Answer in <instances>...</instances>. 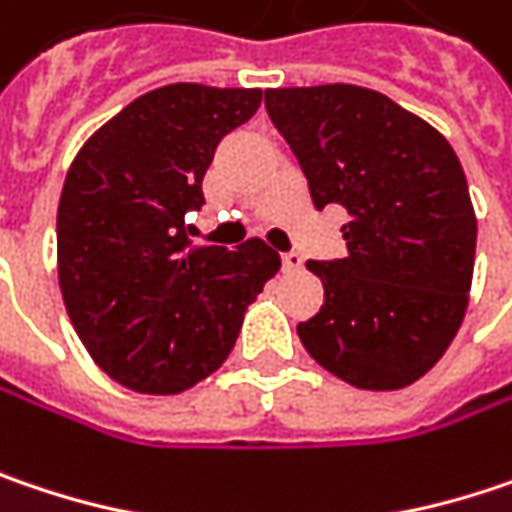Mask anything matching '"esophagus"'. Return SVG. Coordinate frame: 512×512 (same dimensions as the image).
<instances>
[{
    "instance_id": "34e87169",
    "label": "esophagus",
    "mask_w": 512,
    "mask_h": 512,
    "mask_svg": "<svg viewBox=\"0 0 512 512\" xmlns=\"http://www.w3.org/2000/svg\"><path fill=\"white\" fill-rule=\"evenodd\" d=\"M282 268H285V271H300V268H303V256H300L297 250L282 253Z\"/></svg>"
}]
</instances>
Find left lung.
<instances>
[{
    "instance_id": "left-lung-1",
    "label": "left lung",
    "mask_w": 512,
    "mask_h": 512,
    "mask_svg": "<svg viewBox=\"0 0 512 512\" xmlns=\"http://www.w3.org/2000/svg\"><path fill=\"white\" fill-rule=\"evenodd\" d=\"M317 209L344 206L347 259L306 262L323 306L297 326L311 358L364 390H399L449 349L466 314L475 212L452 145L376 90L265 92Z\"/></svg>"
}]
</instances>
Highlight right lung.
<instances>
[{
    "label": "right lung",
    "instance_id": "right-lung-1",
    "mask_svg": "<svg viewBox=\"0 0 512 512\" xmlns=\"http://www.w3.org/2000/svg\"><path fill=\"white\" fill-rule=\"evenodd\" d=\"M262 90L168 84L139 95L78 151L57 206V276L92 361L139 393H180L215 373L244 309L279 271L250 238L192 247L218 142Z\"/></svg>",
    "mask_w": 512,
    "mask_h": 512
}]
</instances>
